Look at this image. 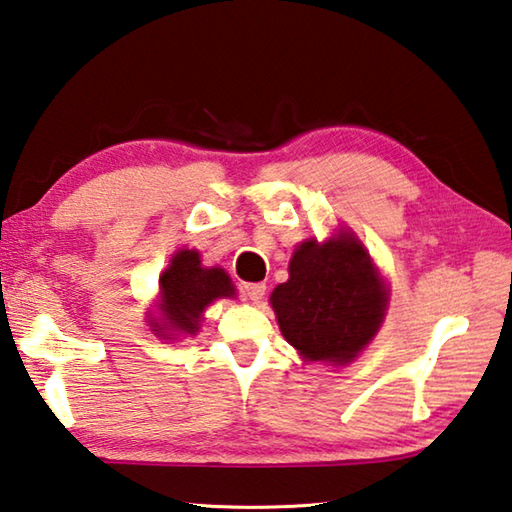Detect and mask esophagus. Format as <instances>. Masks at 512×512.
<instances>
[{"mask_svg": "<svg viewBox=\"0 0 512 512\" xmlns=\"http://www.w3.org/2000/svg\"><path fill=\"white\" fill-rule=\"evenodd\" d=\"M241 293H244V297H248L250 302H259L266 293V284L262 282H255V284H244V288H241Z\"/></svg>", "mask_w": 512, "mask_h": 512, "instance_id": "34e87169", "label": "esophagus"}]
</instances>
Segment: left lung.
I'll return each mask as SVG.
<instances>
[{
  "label": "left lung",
  "mask_w": 512,
  "mask_h": 512,
  "mask_svg": "<svg viewBox=\"0 0 512 512\" xmlns=\"http://www.w3.org/2000/svg\"><path fill=\"white\" fill-rule=\"evenodd\" d=\"M282 336L304 358L345 365L365 349L385 318L387 291L351 235L304 241L288 264V282L271 295Z\"/></svg>",
  "instance_id": "8db88e82"
}]
</instances>
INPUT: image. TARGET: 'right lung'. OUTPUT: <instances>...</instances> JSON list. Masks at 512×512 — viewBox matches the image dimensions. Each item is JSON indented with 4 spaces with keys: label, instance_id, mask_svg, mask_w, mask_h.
I'll use <instances>...</instances> for the list:
<instances>
[{
    "label": "right lung",
    "instance_id": "obj_1",
    "mask_svg": "<svg viewBox=\"0 0 512 512\" xmlns=\"http://www.w3.org/2000/svg\"><path fill=\"white\" fill-rule=\"evenodd\" d=\"M235 286L221 268H203L197 250H181L161 275V311L163 322H152L161 333H194L199 331L201 313L217 297H232Z\"/></svg>",
    "mask_w": 512,
    "mask_h": 512
}]
</instances>
